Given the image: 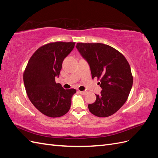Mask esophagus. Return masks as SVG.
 <instances>
[{
    "mask_svg": "<svg viewBox=\"0 0 158 158\" xmlns=\"http://www.w3.org/2000/svg\"><path fill=\"white\" fill-rule=\"evenodd\" d=\"M79 92L81 94H82V95H85L87 92V91H79Z\"/></svg>",
    "mask_w": 158,
    "mask_h": 158,
    "instance_id": "34e87169",
    "label": "esophagus"
}]
</instances>
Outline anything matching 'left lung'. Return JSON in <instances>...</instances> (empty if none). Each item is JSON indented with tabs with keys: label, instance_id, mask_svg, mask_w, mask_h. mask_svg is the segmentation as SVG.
<instances>
[{
	"label": "left lung",
	"instance_id": "left-lung-1",
	"mask_svg": "<svg viewBox=\"0 0 158 158\" xmlns=\"http://www.w3.org/2000/svg\"><path fill=\"white\" fill-rule=\"evenodd\" d=\"M76 47L102 89L96 102L88 105L89 110L98 117L114 114L125 103L133 86L129 62L119 51L104 44L77 43Z\"/></svg>",
	"mask_w": 158,
	"mask_h": 158
}]
</instances>
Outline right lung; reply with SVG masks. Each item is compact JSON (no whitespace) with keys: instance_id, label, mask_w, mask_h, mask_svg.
Segmentation results:
<instances>
[{"instance_id":"1","label":"right lung","mask_w":158,"mask_h":158,"mask_svg":"<svg viewBox=\"0 0 158 158\" xmlns=\"http://www.w3.org/2000/svg\"><path fill=\"white\" fill-rule=\"evenodd\" d=\"M75 42H56L46 44L35 51L23 73L27 96L32 104L47 116L56 118L67 114L76 89H64L55 81L62 64L74 48Z\"/></svg>"}]
</instances>
